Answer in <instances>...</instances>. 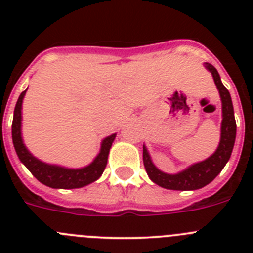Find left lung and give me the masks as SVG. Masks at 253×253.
<instances>
[{
	"instance_id": "1",
	"label": "left lung",
	"mask_w": 253,
	"mask_h": 253,
	"mask_svg": "<svg viewBox=\"0 0 253 253\" xmlns=\"http://www.w3.org/2000/svg\"><path fill=\"white\" fill-rule=\"evenodd\" d=\"M205 68L211 73L215 82V86L220 95L222 100V128H220V142L210 157L202 162L194 163L187 169L177 172L175 175L166 173L158 169L152 162V158L149 156L147 147L143 146V163L146 167L147 175L149 176L154 184L158 186L165 187L169 190H181V191H189V190H198L207 186L210 184L216 176L220 173L227 162L231 158L232 151L234 147V140H236L237 125L234 119L233 104H232L229 91L222 84L220 76L215 67L210 63H204Z\"/></svg>"
}]
</instances>
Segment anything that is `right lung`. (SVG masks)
Wrapping results in <instances>:
<instances>
[{
  "label": "right lung",
  "mask_w": 253,
  "mask_h": 253,
  "mask_svg": "<svg viewBox=\"0 0 253 253\" xmlns=\"http://www.w3.org/2000/svg\"><path fill=\"white\" fill-rule=\"evenodd\" d=\"M25 93L26 90L19 96L15 111H13L12 142L17 157L25 165L26 169L33 173V176L38 181L51 189H78V187L87 186L93 181L99 180L106 167L107 156H109L116 134H111L102 140L99 154L88 166H84L82 169H67V167L58 166V165H49V163L43 162L29 152L22 140L21 109Z\"/></svg>",
  "instance_id": "obj_1"
}]
</instances>
